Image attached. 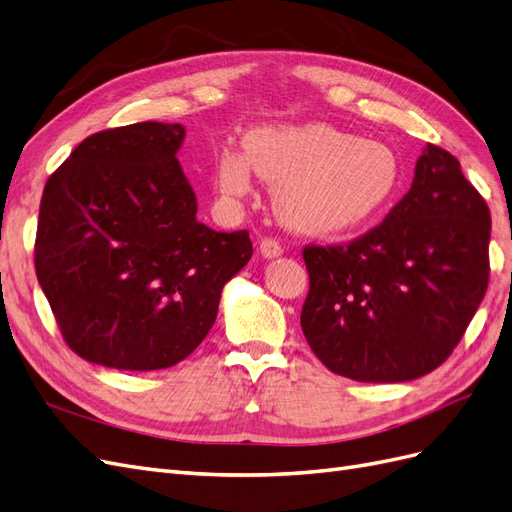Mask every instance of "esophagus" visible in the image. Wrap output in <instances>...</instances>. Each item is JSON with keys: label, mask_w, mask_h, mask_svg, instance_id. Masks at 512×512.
I'll use <instances>...</instances> for the list:
<instances>
[{"label": "esophagus", "mask_w": 512, "mask_h": 512, "mask_svg": "<svg viewBox=\"0 0 512 512\" xmlns=\"http://www.w3.org/2000/svg\"><path fill=\"white\" fill-rule=\"evenodd\" d=\"M260 252L265 258H275V256H282L284 254V247L280 243V239L275 237H265L260 239Z\"/></svg>", "instance_id": "obj_1"}]
</instances>
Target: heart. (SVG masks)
I'll list each match as a JSON object with an SVG mask.
<instances>
[{
    "instance_id": "obj_1",
    "label": "heart",
    "mask_w": 512,
    "mask_h": 512,
    "mask_svg": "<svg viewBox=\"0 0 512 512\" xmlns=\"http://www.w3.org/2000/svg\"><path fill=\"white\" fill-rule=\"evenodd\" d=\"M245 153L226 147L218 158V185L243 196L256 175L275 188L284 220L303 230H350L389 203L401 179L397 153L324 123L265 126L247 132Z\"/></svg>"
}]
</instances>
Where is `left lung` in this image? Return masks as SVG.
Returning a JSON list of instances; mask_svg holds the SVG:
<instances>
[{"mask_svg": "<svg viewBox=\"0 0 512 512\" xmlns=\"http://www.w3.org/2000/svg\"><path fill=\"white\" fill-rule=\"evenodd\" d=\"M491 215L459 160L427 143L410 192L348 243L303 247L301 329L333 374L406 382L453 354L489 286Z\"/></svg>", "mask_w": 512, "mask_h": 512, "instance_id": "8db88e82", "label": "left lung"}]
</instances>
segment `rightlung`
I'll use <instances>...</instances> for the list:
<instances>
[{
  "instance_id": "add662e5",
  "label": "right lung",
  "mask_w": 512,
  "mask_h": 512,
  "mask_svg": "<svg viewBox=\"0 0 512 512\" xmlns=\"http://www.w3.org/2000/svg\"><path fill=\"white\" fill-rule=\"evenodd\" d=\"M181 123L87 136L44 185L38 282L81 359L130 371L183 361L207 337L224 284L252 258L247 230L196 220L177 160Z\"/></svg>"
}]
</instances>
